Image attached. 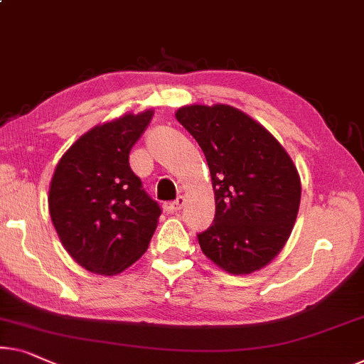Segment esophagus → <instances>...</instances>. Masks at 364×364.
<instances>
[{
    "label": "esophagus",
    "instance_id": "obj_1",
    "mask_svg": "<svg viewBox=\"0 0 364 364\" xmlns=\"http://www.w3.org/2000/svg\"><path fill=\"white\" fill-rule=\"evenodd\" d=\"M184 205V198L180 196L176 198L175 200H170V203H165L164 204V209L166 210L168 214H175L178 210H181V208Z\"/></svg>",
    "mask_w": 364,
    "mask_h": 364
}]
</instances>
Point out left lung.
<instances>
[{"label":"left lung","instance_id":"8db88e82","mask_svg":"<svg viewBox=\"0 0 364 364\" xmlns=\"http://www.w3.org/2000/svg\"><path fill=\"white\" fill-rule=\"evenodd\" d=\"M176 119L208 161L215 198L200 250L230 274L262 269L283 250L301 203L291 156L262 124L227 105L184 106Z\"/></svg>","mask_w":364,"mask_h":364}]
</instances>
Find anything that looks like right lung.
I'll list each match as a JSON object with an SVG mask.
<instances>
[{
  "label": "right lung",
  "instance_id": "1",
  "mask_svg": "<svg viewBox=\"0 0 364 364\" xmlns=\"http://www.w3.org/2000/svg\"><path fill=\"white\" fill-rule=\"evenodd\" d=\"M154 111L124 114L86 132L58 161L48 210L62 245L75 262L112 276L147 250L161 209L130 170L129 154Z\"/></svg>",
  "mask_w": 364,
  "mask_h": 364
}]
</instances>
